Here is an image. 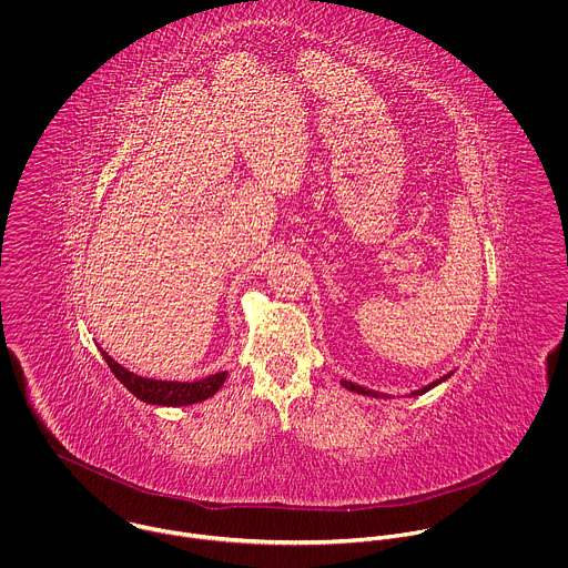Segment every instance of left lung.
I'll return each instance as SVG.
<instances>
[{"label":"left lung","instance_id":"left-lung-1","mask_svg":"<svg viewBox=\"0 0 568 568\" xmlns=\"http://www.w3.org/2000/svg\"><path fill=\"white\" fill-rule=\"evenodd\" d=\"M453 376V372L450 374H446V376H442V378H437V381H433V383H428L426 387H422V389H415V392H410V396H422V394H426V392H430L433 387H437L439 383H444V381H448ZM341 385L347 389V392H354V394H361V396H369V398H392V396H387V394H381V392H374V389H367V387H361V385H356V383H352V381H341Z\"/></svg>","mask_w":568,"mask_h":568}]
</instances>
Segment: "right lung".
Here are the masks:
<instances>
[{"label": "right lung", "instance_id": "add662e5", "mask_svg": "<svg viewBox=\"0 0 568 568\" xmlns=\"http://www.w3.org/2000/svg\"><path fill=\"white\" fill-rule=\"evenodd\" d=\"M102 358L106 361L109 369L115 374V378L142 403L158 406H187L203 403L212 398L225 383L227 372H219L212 376H205L194 383H179V381H158V378H146L138 376L118 361H113L102 347H100Z\"/></svg>", "mask_w": 568, "mask_h": 568}]
</instances>
